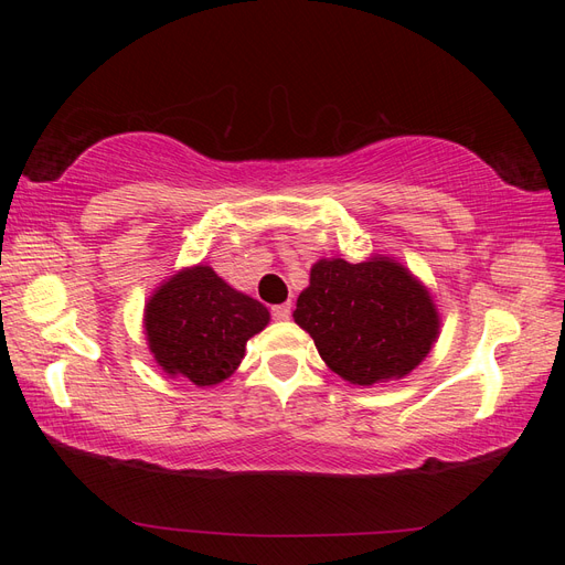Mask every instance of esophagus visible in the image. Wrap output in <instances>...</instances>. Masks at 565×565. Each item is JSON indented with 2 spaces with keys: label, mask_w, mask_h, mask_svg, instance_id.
I'll list each match as a JSON object with an SVG mask.
<instances>
[{
  "label": "esophagus",
  "mask_w": 565,
  "mask_h": 565,
  "mask_svg": "<svg viewBox=\"0 0 565 565\" xmlns=\"http://www.w3.org/2000/svg\"><path fill=\"white\" fill-rule=\"evenodd\" d=\"M270 316H273V320H289V316H292V306L289 303L270 306Z\"/></svg>",
  "instance_id": "esophagus-1"
}]
</instances>
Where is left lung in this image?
I'll return each instance as SVG.
<instances>
[{
  "instance_id": "8db88e82",
  "label": "left lung",
  "mask_w": 565,
  "mask_h": 565,
  "mask_svg": "<svg viewBox=\"0 0 565 565\" xmlns=\"http://www.w3.org/2000/svg\"><path fill=\"white\" fill-rule=\"evenodd\" d=\"M295 322L313 337L332 372L361 386L405 377L429 355L440 330L429 289L388 256L316 262Z\"/></svg>"
}]
</instances>
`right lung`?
<instances>
[{
    "label": "right lung",
    "mask_w": 565,
    "mask_h": 565,
    "mask_svg": "<svg viewBox=\"0 0 565 565\" xmlns=\"http://www.w3.org/2000/svg\"><path fill=\"white\" fill-rule=\"evenodd\" d=\"M268 320L262 301L198 264L156 289L146 303L143 328L152 358L169 377L214 386L237 370L247 339L259 334Z\"/></svg>",
    "instance_id": "add662e5"
}]
</instances>
